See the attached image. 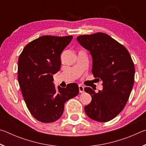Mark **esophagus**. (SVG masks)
<instances>
[{"label": "esophagus", "mask_w": 146, "mask_h": 146, "mask_svg": "<svg viewBox=\"0 0 146 146\" xmlns=\"http://www.w3.org/2000/svg\"><path fill=\"white\" fill-rule=\"evenodd\" d=\"M78 88H79V92L84 93V86H82V85H79Z\"/></svg>", "instance_id": "34e87169"}]
</instances>
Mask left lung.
<instances>
[{
	"label": "left lung",
	"instance_id": "obj_1",
	"mask_svg": "<svg viewBox=\"0 0 146 146\" xmlns=\"http://www.w3.org/2000/svg\"><path fill=\"white\" fill-rule=\"evenodd\" d=\"M76 40L92 56V73L100 78L103 89L95 93L91 88V102L84 110L91 119L100 122L112 120L122 111L134 84L135 66L127 49L108 35L97 33L78 36Z\"/></svg>",
	"mask_w": 146,
	"mask_h": 146
}]
</instances>
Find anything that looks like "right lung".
I'll list each match as a JSON object with an SVG mask.
<instances>
[{"mask_svg":"<svg viewBox=\"0 0 146 146\" xmlns=\"http://www.w3.org/2000/svg\"><path fill=\"white\" fill-rule=\"evenodd\" d=\"M72 36H42L27 44L19 56L18 81L27 108L33 117L44 123L57 120L64 104L78 94V86L66 88L53 84V75L60 70V55Z\"/></svg>","mask_w":146,"mask_h":146,"instance_id":"right-lung-1","label":"right lung"}]
</instances>
